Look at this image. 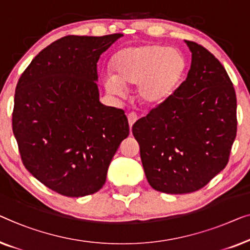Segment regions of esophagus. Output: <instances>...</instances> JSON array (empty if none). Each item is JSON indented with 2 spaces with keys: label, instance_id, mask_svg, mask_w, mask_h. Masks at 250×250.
<instances>
[{
  "label": "esophagus",
  "instance_id": "obj_1",
  "mask_svg": "<svg viewBox=\"0 0 250 250\" xmlns=\"http://www.w3.org/2000/svg\"><path fill=\"white\" fill-rule=\"evenodd\" d=\"M138 120V117H137V114L136 113H129L128 114V122H129V126H130V129H131V126L133 125V124H135V122Z\"/></svg>",
  "mask_w": 250,
  "mask_h": 250
}]
</instances>
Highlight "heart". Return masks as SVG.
Segmentation results:
<instances>
[{"label":"heart","mask_w":250,"mask_h":250,"mask_svg":"<svg viewBox=\"0 0 250 250\" xmlns=\"http://www.w3.org/2000/svg\"><path fill=\"white\" fill-rule=\"evenodd\" d=\"M114 75L103 83L113 96H122L125 85H137L136 96L145 106H159L174 96L188 71V60L180 50L161 44L130 46L113 58Z\"/></svg>","instance_id":"obj_1"}]
</instances>
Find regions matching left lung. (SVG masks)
<instances>
[{
    "label": "left lung",
    "mask_w": 250,
    "mask_h": 250,
    "mask_svg": "<svg viewBox=\"0 0 250 250\" xmlns=\"http://www.w3.org/2000/svg\"><path fill=\"white\" fill-rule=\"evenodd\" d=\"M173 97L132 125L150 187L165 194L199 190L226 167L237 135V98L221 62L202 45Z\"/></svg>",
    "instance_id": "1"
}]
</instances>
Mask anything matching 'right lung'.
Wrapping results in <instances>:
<instances>
[{
    "mask_svg": "<svg viewBox=\"0 0 250 250\" xmlns=\"http://www.w3.org/2000/svg\"><path fill=\"white\" fill-rule=\"evenodd\" d=\"M122 34L69 36L41 51L17 83L12 129L24 167L68 197L95 194L129 136L125 112L100 102L97 62Z\"/></svg>",
    "mask_w": 250,
    "mask_h": 250,
    "instance_id": "right-lung-1",
    "label": "right lung"
}]
</instances>
